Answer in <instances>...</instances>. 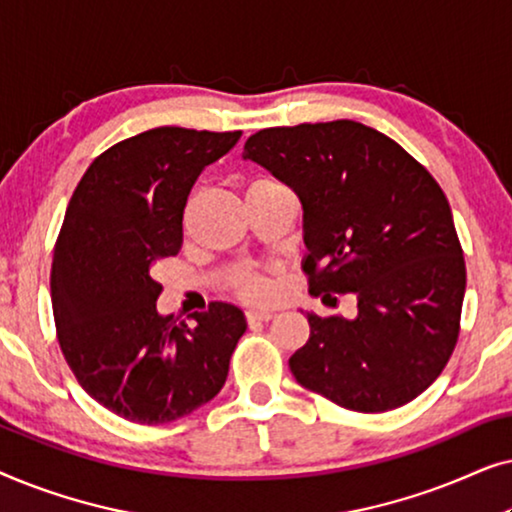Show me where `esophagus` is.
Instances as JSON below:
<instances>
[{
    "mask_svg": "<svg viewBox=\"0 0 512 512\" xmlns=\"http://www.w3.org/2000/svg\"><path fill=\"white\" fill-rule=\"evenodd\" d=\"M275 319V312L270 310H249L247 312V321L249 324H265V321Z\"/></svg>",
    "mask_w": 512,
    "mask_h": 512,
    "instance_id": "esophagus-1",
    "label": "esophagus"
}]
</instances>
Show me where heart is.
Instances as JSON below:
<instances>
[{"instance_id":"heart-1","label":"heart","mask_w":512,"mask_h":512,"mask_svg":"<svg viewBox=\"0 0 512 512\" xmlns=\"http://www.w3.org/2000/svg\"><path fill=\"white\" fill-rule=\"evenodd\" d=\"M237 289H240L242 296L249 300H268L272 296L270 279L263 275H256V272H247V275H242L240 282H237Z\"/></svg>"}]
</instances>
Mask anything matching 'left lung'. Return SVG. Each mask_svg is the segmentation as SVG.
Segmentation results:
<instances>
[{
  "instance_id": "1",
  "label": "left lung",
  "mask_w": 512,
  "mask_h": 512,
  "mask_svg": "<svg viewBox=\"0 0 512 512\" xmlns=\"http://www.w3.org/2000/svg\"><path fill=\"white\" fill-rule=\"evenodd\" d=\"M298 195L310 293H354V319L307 312L298 384L356 412L410 403L457 345L466 265L450 202L394 139L356 121L268 128L244 144ZM335 300V298H333Z\"/></svg>"
}]
</instances>
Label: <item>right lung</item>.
<instances>
[{"label":"right lung","mask_w":512,"mask_h":512,"mask_svg":"<svg viewBox=\"0 0 512 512\" xmlns=\"http://www.w3.org/2000/svg\"><path fill=\"white\" fill-rule=\"evenodd\" d=\"M242 132L153 128L93 160L53 251L51 300L62 354L88 396L137 424H167L219 394L247 331L240 307L193 321L160 314L153 270L184 244L188 193Z\"/></svg>","instance_id":"right-lung-1"}]
</instances>
